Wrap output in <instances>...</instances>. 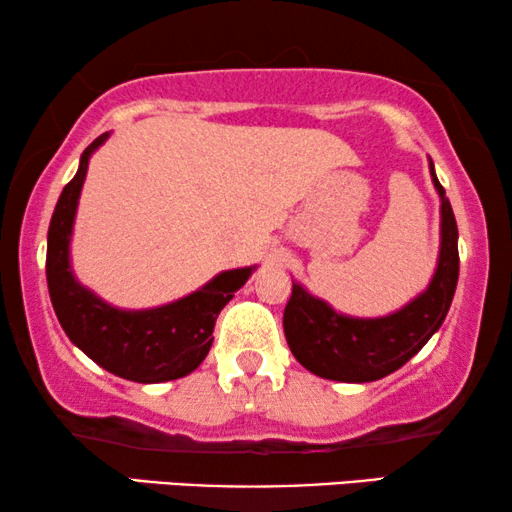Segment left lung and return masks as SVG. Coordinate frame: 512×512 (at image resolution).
Wrapping results in <instances>:
<instances>
[{"label":"left lung","mask_w":512,"mask_h":512,"mask_svg":"<svg viewBox=\"0 0 512 512\" xmlns=\"http://www.w3.org/2000/svg\"><path fill=\"white\" fill-rule=\"evenodd\" d=\"M431 177L440 193L443 242L438 270L422 296L389 317L349 319L335 314L324 300L312 298L303 286L293 284L284 307V335L293 356L310 373L338 382L380 380L405 366L445 321L459 279V233L433 163Z\"/></svg>","instance_id":"left-lung-1"}]
</instances>
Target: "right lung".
<instances>
[{
    "mask_svg": "<svg viewBox=\"0 0 512 512\" xmlns=\"http://www.w3.org/2000/svg\"><path fill=\"white\" fill-rule=\"evenodd\" d=\"M107 135L83 151L79 172L62 188L48 226L46 279L53 310L67 338L97 366L125 380L156 384L179 380L205 361L216 317L247 282L251 268L228 270L177 303L146 312H121L83 289L69 270V235L88 158Z\"/></svg>",
    "mask_w": 512,
    "mask_h": 512,
    "instance_id": "add662e5",
    "label": "right lung"
}]
</instances>
